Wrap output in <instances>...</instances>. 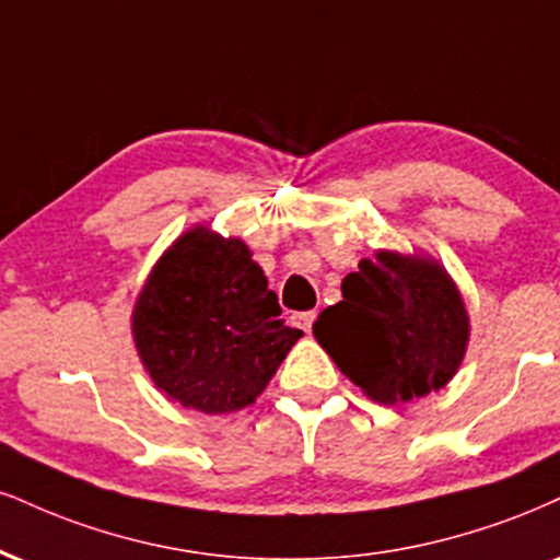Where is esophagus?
I'll return each mask as SVG.
<instances>
[{"label":"esophagus","instance_id":"34e87169","mask_svg":"<svg viewBox=\"0 0 560 560\" xmlns=\"http://www.w3.org/2000/svg\"><path fill=\"white\" fill-rule=\"evenodd\" d=\"M292 320H294V326L302 328V331L307 334L310 328H313V323H315V310H305V313H294Z\"/></svg>","mask_w":560,"mask_h":560}]
</instances>
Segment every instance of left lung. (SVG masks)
Here are the masks:
<instances>
[{
  "instance_id": "1",
  "label": "left lung",
  "mask_w": 560,
  "mask_h": 560,
  "mask_svg": "<svg viewBox=\"0 0 560 560\" xmlns=\"http://www.w3.org/2000/svg\"><path fill=\"white\" fill-rule=\"evenodd\" d=\"M313 336L368 399L415 401L459 373L469 313L446 268L420 253L375 250L341 281Z\"/></svg>"
}]
</instances>
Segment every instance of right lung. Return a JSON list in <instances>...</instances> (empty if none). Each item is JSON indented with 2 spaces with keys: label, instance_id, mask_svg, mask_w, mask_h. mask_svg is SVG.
I'll use <instances>...</instances> for the list:
<instances>
[{
  "label": "right lung",
  "instance_id": "obj_1",
  "mask_svg": "<svg viewBox=\"0 0 560 560\" xmlns=\"http://www.w3.org/2000/svg\"><path fill=\"white\" fill-rule=\"evenodd\" d=\"M240 237L195 224L166 247L132 307V341L153 386L206 415L250 407L300 328Z\"/></svg>",
  "mask_w": 560,
  "mask_h": 560
}]
</instances>
